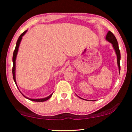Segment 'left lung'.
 <instances>
[{
	"label": "left lung",
	"mask_w": 132,
	"mask_h": 132,
	"mask_svg": "<svg viewBox=\"0 0 132 132\" xmlns=\"http://www.w3.org/2000/svg\"><path fill=\"white\" fill-rule=\"evenodd\" d=\"M106 39L107 41H109L112 44L113 47L114 48L115 53L117 54V64H118V68H119V71H120V59H121V55H120V49H119V47H118V42H117V40L116 39V38L114 36V35L112 33L111 31H109L108 32L107 35H106Z\"/></svg>",
	"instance_id": "obj_1"
}]
</instances>
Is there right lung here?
Masks as SVG:
<instances>
[{
  "label": "right lung",
  "mask_w": 132,
  "mask_h": 132,
  "mask_svg": "<svg viewBox=\"0 0 132 132\" xmlns=\"http://www.w3.org/2000/svg\"><path fill=\"white\" fill-rule=\"evenodd\" d=\"M27 30H25L24 32H23L22 34H21L20 36L19 37V39H18V40L17 41V43H16V46H15V50H14V53H13V56H12V62H13V67H12V76H13V79H14V82H15L16 85H17V84H16V80H15V61H16V57H17V52H18V50H19V46H20V42L21 41V39H22V37L26 33ZM53 94H50L49 96L46 97V98H39V99H32V98H28V97H25L24 95H23V96L24 97H26V98L29 99V100H31V101H34V102H45V101L49 99L50 97H52V95Z\"/></svg>",
  "instance_id": "add662e5"
}]
</instances>
